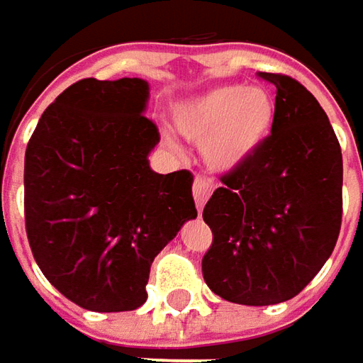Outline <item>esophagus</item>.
Here are the masks:
<instances>
[{
    "mask_svg": "<svg viewBox=\"0 0 363 363\" xmlns=\"http://www.w3.org/2000/svg\"><path fill=\"white\" fill-rule=\"evenodd\" d=\"M212 189H214L212 179H206L203 175H198V177L194 179V200H196L198 210H202L203 203L208 202V198H210Z\"/></svg>",
    "mask_w": 363,
    "mask_h": 363,
    "instance_id": "esophagus-1",
    "label": "esophagus"
}]
</instances>
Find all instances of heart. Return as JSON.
Returning <instances> with one entry per match:
<instances>
[{
    "label": "heart",
    "instance_id": "1",
    "mask_svg": "<svg viewBox=\"0 0 363 363\" xmlns=\"http://www.w3.org/2000/svg\"><path fill=\"white\" fill-rule=\"evenodd\" d=\"M175 125L189 141L203 143L206 161L214 169L232 172L271 139L277 101L262 86L220 84L179 106Z\"/></svg>",
    "mask_w": 363,
    "mask_h": 363
}]
</instances>
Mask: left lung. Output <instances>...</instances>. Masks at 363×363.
<instances>
[{
  "mask_svg": "<svg viewBox=\"0 0 363 363\" xmlns=\"http://www.w3.org/2000/svg\"><path fill=\"white\" fill-rule=\"evenodd\" d=\"M277 86L271 139L220 175L203 208L212 246L206 285L238 305L293 299L331 257L342 228V147L325 111L301 82L260 72Z\"/></svg>",
  "mask_w": 363,
  "mask_h": 363,
  "instance_id": "8db88e82",
  "label": "left lung"
}]
</instances>
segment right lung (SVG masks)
Listing matches in <instances>:
<instances>
[{"instance_id":"1","label":"right lung","mask_w":363,"mask_h":363,"mask_svg":"<svg viewBox=\"0 0 363 363\" xmlns=\"http://www.w3.org/2000/svg\"><path fill=\"white\" fill-rule=\"evenodd\" d=\"M141 78H82L44 111L26 147V234L44 277L78 307L147 301L153 258L198 216L188 169L155 174L160 129Z\"/></svg>"}]
</instances>
